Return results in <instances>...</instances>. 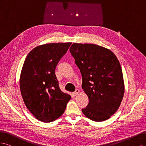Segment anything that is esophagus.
Listing matches in <instances>:
<instances>
[{
    "label": "esophagus",
    "mask_w": 146,
    "mask_h": 146,
    "mask_svg": "<svg viewBox=\"0 0 146 146\" xmlns=\"http://www.w3.org/2000/svg\"><path fill=\"white\" fill-rule=\"evenodd\" d=\"M79 92H80L79 90H78V89H76V90H75V92L73 93V94H74V95L75 96H76V95H78V93H79Z\"/></svg>",
    "instance_id": "1"
}]
</instances>
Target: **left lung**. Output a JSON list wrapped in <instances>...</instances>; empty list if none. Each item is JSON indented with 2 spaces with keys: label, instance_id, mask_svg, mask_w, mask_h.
I'll return each instance as SVG.
<instances>
[{
  "label": "left lung",
  "instance_id": "8db88e82",
  "mask_svg": "<svg viewBox=\"0 0 146 146\" xmlns=\"http://www.w3.org/2000/svg\"><path fill=\"white\" fill-rule=\"evenodd\" d=\"M82 77L88 104L82 111L92 121L109 119L119 109L124 94L118 59L109 49L93 44L74 43L70 48Z\"/></svg>",
  "mask_w": 146,
  "mask_h": 146
}]
</instances>
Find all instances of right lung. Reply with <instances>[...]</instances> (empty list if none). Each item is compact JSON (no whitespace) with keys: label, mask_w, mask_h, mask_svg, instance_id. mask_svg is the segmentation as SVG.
<instances>
[{"label":"right lung","mask_w":146,"mask_h":146,"mask_svg":"<svg viewBox=\"0 0 146 146\" xmlns=\"http://www.w3.org/2000/svg\"><path fill=\"white\" fill-rule=\"evenodd\" d=\"M72 42L50 43L33 49L21 70L19 85L23 102L38 120L50 123L62 115L71 99L60 90L55 68Z\"/></svg>","instance_id":"right-lung-1"}]
</instances>
